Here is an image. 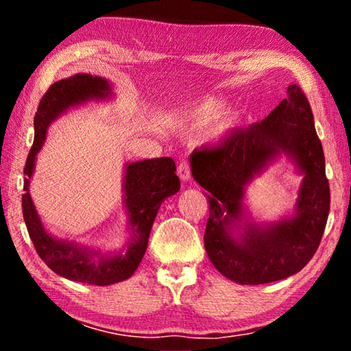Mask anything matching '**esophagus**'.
<instances>
[{
    "mask_svg": "<svg viewBox=\"0 0 351 351\" xmlns=\"http://www.w3.org/2000/svg\"><path fill=\"white\" fill-rule=\"evenodd\" d=\"M178 176H180L181 181H189L190 180V165L187 161H181L180 165H178L176 170Z\"/></svg>",
    "mask_w": 351,
    "mask_h": 351,
    "instance_id": "obj_1",
    "label": "esophagus"
}]
</instances>
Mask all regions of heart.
<instances>
[{"instance_id":"b5f03b06","label":"heart","mask_w":351,"mask_h":351,"mask_svg":"<svg viewBox=\"0 0 351 351\" xmlns=\"http://www.w3.org/2000/svg\"><path fill=\"white\" fill-rule=\"evenodd\" d=\"M224 105L226 102L223 99L207 97L195 105L193 108L178 112V119L193 127H203L201 130V139L203 141H215L235 125L234 114L221 112Z\"/></svg>"}]
</instances>
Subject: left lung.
Here are the masks:
<instances>
[{"instance_id": "8db88e82", "label": "left lung", "mask_w": 351, "mask_h": 351, "mask_svg": "<svg viewBox=\"0 0 351 351\" xmlns=\"http://www.w3.org/2000/svg\"><path fill=\"white\" fill-rule=\"evenodd\" d=\"M287 94L261 122L190 156L193 180L209 192L206 252L226 278L240 285L277 282L299 272L316 254L328 218L330 187L311 106L297 85H289ZM282 156L302 176L295 212L257 223L244 203L245 189Z\"/></svg>"}]
</instances>
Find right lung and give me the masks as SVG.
Segmentation results:
<instances>
[{"label":"right lung","instance_id":"right-lung-1","mask_svg":"<svg viewBox=\"0 0 351 351\" xmlns=\"http://www.w3.org/2000/svg\"><path fill=\"white\" fill-rule=\"evenodd\" d=\"M114 97L111 83L99 75L75 74L52 83L40 100L34 117L35 139L25 165L23 217L29 237L40 258L68 280L106 287L123 282L134 274L147 251L148 237L165 198L180 190V178L171 158H154L127 162L123 173V204L128 215V239L121 252L108 254L82 246L75 241L57 239L45 229L29 193L37 154L45 144L47 128L69 110L88 102H102Z\"/></svg>","mask_w":351,"mask_h":351}]
</instances>
